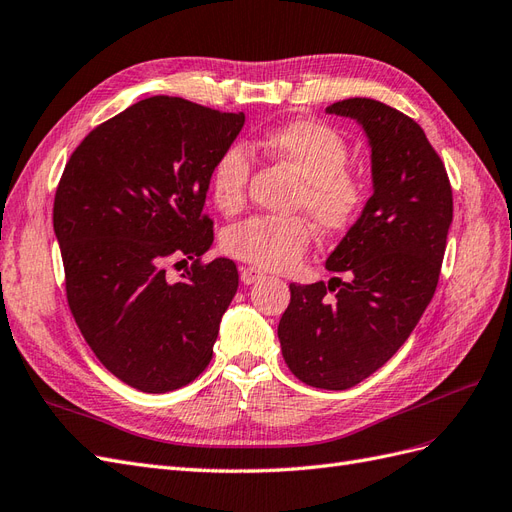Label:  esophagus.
<instances>
[{"mask_svg":"<svg viewBox=\"0 0 512 512\" xmlns=\"http://www.w3.org/2000/svg\"><path fill=\"white\" fill-rule=\"evenodd\" d=\"M262 277V271L254 269V267H243L241 269V282L243 284H254L256 280H260Z\"/></svg>","mask_w":512,"mask_h":512,"instance_id":"1","label":"esophagus"}]
</instances>
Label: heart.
Instances as JSON below:
<instances>
[{
    "mask_svg": "<svg viewBox=\"0 0 512 512\" xmlns=\"http://www.w3.org/2000/svg\"><path fill=\"white\" fill-rule=\"evenodd\" d=\"M256 147L286 164L301 177L292 207L305 211L322 230H348L367 205V179L348 166L350 145L342 132L318 119H290L269 128ZM252 153L241 143H230L209 170V192L215 207L237 213L245 205L252 177ZM312 230L303 218L256 215L232 226L224 235V250L260 269L288 271L303 258Z\"/></svg>",
    "mask_w": 512,
    "mask_h": 512,
    "instance_id": "b5f03b06",
    "label": "heart"
}]
</instances>
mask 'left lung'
Returning a JSON list of instances; mask_svg holds the SVG:
<instances>
[{
  "instance_id": "1",
  "label": "left lung",
  "mask_w": 512,
  "mask_h": 512,
  "mask_svg": "<svg viewBox=\"0 0 512 512\" xmlns=\"http://www.w3.org/2000/svg\"><path fill=\"white\" fill-rule=\"evenodd\" d=\"M327 113L363 126L374 196L327 260L348 280L290 284L277 337L301 382L344 391L389 361L421 320L438 286L453 190L423 128L397 108L348 98Z\"/></svg>"
}]
</instances>
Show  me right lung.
Returning <instances> with one entry per match:
<instances>
[{
  "mask_svg": "<svg viewBox=\"0 0 512 512\" xmlns=\"http://www.w3.org/2000/svg\"><path fill=\"white\" fill-rule=\"evenodd\" d=\"M243 121L153 96L91 130L59 179L68 307L98 361L132 389H181L211 361L239 273L228 258L203 260L213 243L203 207L209 170ZM185 259L170 281L165 267Z\"/></svg>",
  "mask_w": 512,
  "mask_h": 512,
  "instance_id": "1",
  "label": "right lung"
}]
</instances>
